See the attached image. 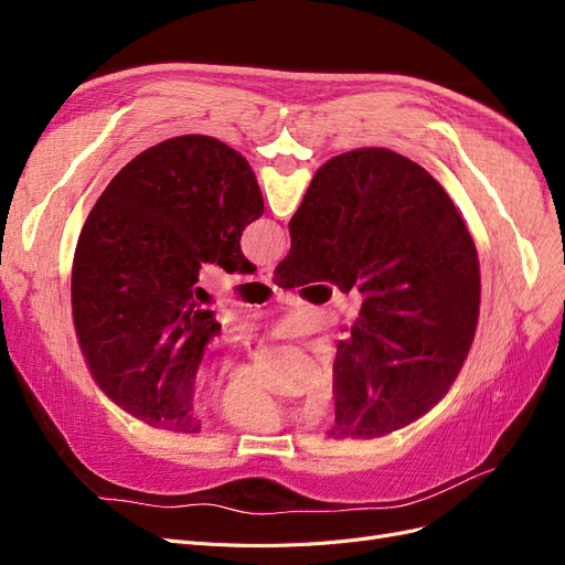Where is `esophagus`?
Returning <instances> with one entry per match:
<instances>
[{"label": "esophagus", "mask_w": 565, "mask_h": 565, "mask_svg": "<svg viewBox=\"0 0 565 565\" xmlns=\"http://www.w3.org/2000/svg\"><path fill=\"white\" fill-rule=\"evenodd\" d=\"M259 280L266 282V285H273V280H276V276H273V268H270V266H264V268L259 270Z\"/></svg>", "instance_id": "34e87169"}]
</instances>
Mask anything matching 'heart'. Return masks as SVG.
Here are the masks:
<instances>
[{
	"label": "heart",
	"mask_w": 565,
	"mask_h": 565,
	"mask_svg": "<svg viewBox=\"0 0 565 565\" xmlns=\"http://www.w3.org/2000/svg\"><path fill=\"white\" fill-rule=\"evenodd\" d=\"M334 398V374L324 370L313 388V407L328 409ZM218 415L235 429L243 431H276L287 422L285 409L270 398V393L249 380H233L218 398Z\"/></svg>",
	"instance_id": "obj_1"
}]
</instances>
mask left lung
<instances>
[{"label": "left lung", "mask_w": 565, "mask_h": 565, "mask_svg": "<svg viewBox=\"0 0 565 565\" xmlns=\"http://www.w3.org/2000/svg\"><path fill=\"white\" fill-rule=\"evenodd\" d=\"M264 214L249 162L212 136H177L108 183L79 233L73 318L96 384L129 415L195 434V374L221 332L202 264L254 273L243 231Z\"/></svg>", "instance_id": "obj_1"}]
</instances>
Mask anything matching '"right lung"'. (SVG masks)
<instances>
[{
    "label": "right lung",
    "instance_id": "1",
    "mask_svg": "<svg viewBox=\"0 0 565 565\" xmlns=\"http://www.w3.org/2000/svg\"><path fill=\"white\" fill-rule=\"evenodd\" d=\"M278 287L328 280L363 306L337 344V438L403 429L446 396L469 353L481 301L471 235L440 183L398 152L324 162L289 218Z\"/></svg>",
    "mask_w": 565,
    "mask_h": 565
}]
</instances>
